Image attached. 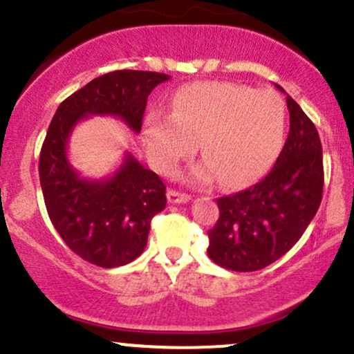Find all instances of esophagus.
Instances as JSON below:
<instances>
[{"mask_svg": "<svg viewBox=\"0 0 354 354\" xmlns=\"http://www.w3.org/2000/svg\"><path fill=\"white\" fill-rule=\"evenodd\" d=\"M168 200L169 203H173V205H180V203H186L191 200L189 194L186 193H180V191L176 189H169L168 191Z\"/></svg>", "mask_w": 354, "mask_h": 354, "instance_id": "34e87169", "label": "esophagus"}]
</instances>
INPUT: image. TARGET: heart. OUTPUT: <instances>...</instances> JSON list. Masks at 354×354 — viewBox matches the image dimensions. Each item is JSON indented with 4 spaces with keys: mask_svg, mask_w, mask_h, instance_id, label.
Here are the masks:
<instances>
[{
    "mask_svg": "<svg viewBox=\"0 0 354 354\" xmlns=\"http://www.w3.org/2000/svg\"><path fill=\"white\" fill-rule=\"evenodd\" d=\"M286 126V104L274 91L205 81L178 89L169 116L149 113L145 141L161 173H171L198 143L205 160L191 169L193 180L206 183L219 176L223 185L241 186L273 165Z\"/></svg>",
    "mask_w": 354,
    "mask_h": 354,
    "instance_id": "1",
    "label": "heart"
}]
</instances>
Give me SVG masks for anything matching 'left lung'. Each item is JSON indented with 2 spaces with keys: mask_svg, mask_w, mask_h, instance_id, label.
<instances>
[{
  "mask_svg": "<svg viewBox=\"0 0 354 354\" xmlns=\"http://www.w3.org/2000/svg\"><path fill=\"white\" fill-rule=\"evenodd\" d=\"M286 104L290 133L271 171L251 188L216 200L219 218L208 231V256L226 270L248 273L274 263L303 236L319 208V135L290 95Z\"/></svg>",
  "mask_w": 354,
  "mask_h": 354,
  "instance_id": "obj_1",
  "label": "left lung"
}]
</instances>
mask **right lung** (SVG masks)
Here are the masks:
<instances>
[{"label": "right lung", "mask_w": 354, "mask_h": 354, "mask_svg": "<svg viewBox=\"0 0 354 354\" xmlns=\"http://www.w3.org/2000/svg\"><path fill=\"white\" fill-rule=\"evenodd\" d=\"M165 73L120 70L89 81L56 109L39 154L48 214L71 251L101 268L128 265L145 251L151 219L166 208V186L131 153L109 176L83 178L68 158L75 126L89 116H115L141 131L149 93Z\"/></svg>", "instance_id": "add662e5"}]
</instances>
